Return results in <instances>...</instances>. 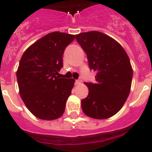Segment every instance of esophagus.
Returning a JSON list of instances; mask_svg holds the SVG:
<instances>
[{
    "label": "esophagus",
    "instance_id": "1",
    "mask_svg": "<svg viewBox=\"0 0 152 152\" xmlns=\"http://www.w3.org/2000/svg\"><path fill=\"white\" fill-rule=\"evenodd\" d=\"M81 81H82V80H80V79H79V80H75V84H80V83H81Z\"/></svg>",
    "mask_w": 152,
    "mask_h": 152
}]
</instances>
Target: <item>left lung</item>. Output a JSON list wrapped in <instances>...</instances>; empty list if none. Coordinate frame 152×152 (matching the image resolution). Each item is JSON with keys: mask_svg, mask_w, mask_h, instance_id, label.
Instances as JSON below:
<instances>
[{"mask_svg": "<svg viewBox=\"0 0 152 152\" xmlns=\"http://www.w3.org/2000/svg\"><path fill=\"white\" fill-rule=\"evenodd\" d=\"M75 37L87 54L90 68L96 72V82L85 83L89 92L81 100L83 112L96 119L111 117L130 93L133 72L128 55L118 42L98 31Z\"/></svg>", "mask_w": 152, "mask_h": 152, "instance_id": "obj_1", "label": "left lung"}]
</instances>
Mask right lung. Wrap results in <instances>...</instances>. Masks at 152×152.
Segmentation results:
<instances>
[{"mask_svg":"<svg viewBox=\"0 0 152 152\" xmlns=\"http://www.w3.org/2000/svg\"><path fill=\"white\" fill-rule=\"evenodd\" d=\"M75 35L53 32L24 52L17 72L19 91L26 107L36 117L53 120L61 117L75 80L60 78L62 56Z\"/></svg>","mask_w":152,"mask_h":152,"instance_id":"1","label":"right lung"}]
</instances>
